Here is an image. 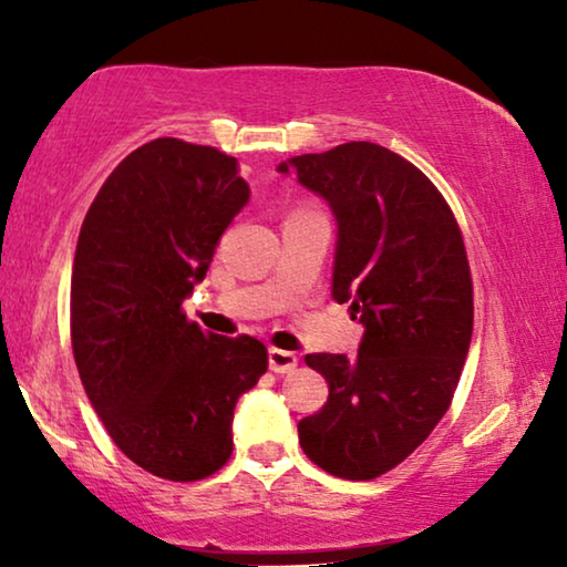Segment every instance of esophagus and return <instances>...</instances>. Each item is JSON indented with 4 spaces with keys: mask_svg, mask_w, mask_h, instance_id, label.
<instances>
[{
    "mask_svg": "<svg viewBox=\"0 0 567 567\" xmlns=\"http://www.w3.org/2000/svg\"><path fill=\"white\" fill-rule=\"evenodd\" d=\"M297 363H299L297 353L284 351V348H270L268 351V367L270 371H276V374H289Z\"/></svg>",
    "mask_w": 567,
    "mask_h": 567,
    "instance_id": "obj_1",
    "label": "esophagus"
}]
</instances>
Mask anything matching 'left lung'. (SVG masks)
<instances>
[{"mask_svg": "<svg viewBox=\"0 0 567 567\" xmlns=\"http://www.w3.org/2000/svg\"><path fill=\"white\" fill-rule=\"evenodd\" d=\"M338 219L332 299L363 322L355 359L309 353L328 379L322 410L299 421L317 467L374 480L405 462L452 405L472 340L467 250L436 185L384 146L348 142L278 165Z\"/></svg>", "mask_w": 567, "mask_h": 567, "instance_id": "left-lung-1", "label": "left lung"}]
</instances>
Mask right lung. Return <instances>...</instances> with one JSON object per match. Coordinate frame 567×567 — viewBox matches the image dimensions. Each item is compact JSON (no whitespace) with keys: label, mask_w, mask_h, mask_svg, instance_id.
Returning <instances> with one entry per match:
<instances>
[{"label":"right lung","mask_w":567,"mask_h":567,"mask_svg":"<svg viewBox=\"0 0 567 567\" xmlns=\"http://www.w3.org/2000/svg\"><path fill=\"white\" fill-rule=\"evenodd\" d=\"M247 198L235 157L154 138L107 175L76 239L72 348L84 392L115 446L173 483L229 462L239 394L268 369L260 340L214 336L183 312Z\"/></svg>","instance_id":"obj_1"}]
</instances>
